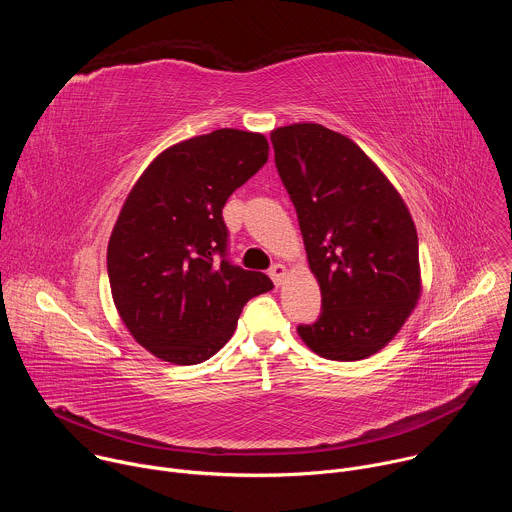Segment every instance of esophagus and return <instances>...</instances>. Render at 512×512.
<instances>
[{"instance_id":"34e87169","label":"esophagus","mask_w":512,"mask_h":512,"mask_svg":"<svg viewBox=\"0 0 512 512\" xmlns=\"http://www.w3.org/2000/svg\"><path fill=\"white\" fill-rule=\"evenodd\" d=\"M269 275H271V279H273L275 285H281L283 279H285V275H287V267L281 265V263H275V265L269 269Z\"/></svg>"}]
</instances>
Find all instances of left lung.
I'll list each match as a JSON object with an SVG mask.
<instances>
[{
  "instance_id": "8db88e82",
  "label": "left lung",
  "mask_w": 512,
  "mask_h": 512,
  "mask_svg": "<svg viewBox=\"0 0 512 512\" xmlns=\"http://www.w3.org/2000/svg\"><path fill=\"white\" fill-rule=\"evenodd\" d=\"M271 143L322 291L320 318L298 326V334L324 358H367L395 338L421 296L409 208L342 133L294 123L273 129Z\"/></svg>"
}]
</instances>
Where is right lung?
I'll use <instances>...</instances> for the list:
<instances>
[{"instance_id":"obj_1","label":"right lung","mask_w":512,"mask_h":512,"mask_svg":"<svg viewBox=\"0 0 512 512\" xmlns=\"http://www.w3.org/2000/svg\"><path fill=\"white\" fill-rule=\"evenodd\" d=\"M269 158L263 133L216 129L170 145L127 194L107 247L115 308L154 356L198 364L221 350L243 306L273 287L227 259L223 206Z\"/></svg>"}]
</instances>
